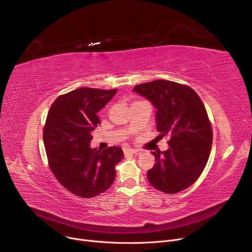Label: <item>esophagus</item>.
Masks as SVG:
<instances>
[{"instance_id": "1", "label": "esophagus", "mask_w": 252, "mask_h": 252, "mask_svg": "<svg viewBox=\"0 0 252 252\" xmlns=\"http://www.w3.org/2000/svg\"><path fill=\"white\" fill-rule=\"evenodd\" d=\"M124 152H125V154H126V153L138 154L140 151L138 149H134V148H124Z\"/></svg>"}]
</instances>
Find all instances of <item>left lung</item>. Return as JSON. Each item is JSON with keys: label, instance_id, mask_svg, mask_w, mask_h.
Masks as SVG:
<instances>
[{"label": "left lung", "instance_id": "8db88e82", "mask_svg": "<svg viewBox=\"0 0 252 252\" xmlns=\"http://www.w3.org/2000/svg\"><path fill=\"white\" fill-rule=\"evenodd\" d=\"M133 91L155 107L159 138H169L166 151L152 152L156 162L147 171L150 184L167 194L187 189L200 177L213 144L201 99L190 87L165 79L138 85Z\"/></svg>", "mask_w": 252, "mask_h": 252}]
</instances>
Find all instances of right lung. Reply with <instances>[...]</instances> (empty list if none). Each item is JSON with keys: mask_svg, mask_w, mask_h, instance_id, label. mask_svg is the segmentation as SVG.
I'll list each match as a JSON object with an SVG mask.
<instances>
[{"mask_svg": "<svg viewBox=\"0 0 252 252\" xmlns=\"http://www.w3.org/2000/svg\"><path fill=\"white\" fill-rule=\"evenodd\" d=\"M117 90L81 88L59 96L52 104L44 127V144L52 173L76 196L95 197L114 182L121 147L91 148L92 131L100 124L98 112Z\"/></svg>", "mask_w": 252, "mask_h": 252, "instance_id": "1", "label": "right lung"}]
</instances>
